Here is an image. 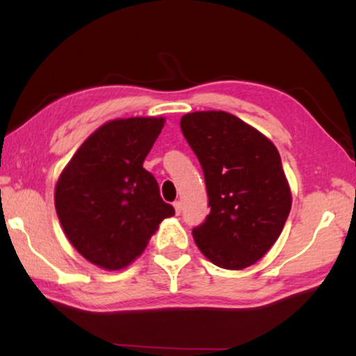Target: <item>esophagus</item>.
<instances>
[{
	"label": "esophagus",
	"instance_id": "1",
	"mask_svg": "<svg viewBox=\"0 0 356 356\" xmlns=\"http://www.w3.org/2000/svg\"><path fill=\"white\" fill-rule=\"evenodd\" d=\"M173 207H175V212H177V216H179V213H181V202L175 201L173 202Z\"/></svg>",
	"mask_w": 356,
	"mask_h": 356
}]
</instances>
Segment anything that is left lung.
Listing matches in <instances>:
<instances>
[{"label": "left lung", "mask_w": 356, "mask_h": 356, "mask_svg": "<svg viewBox=\"0 0 356 356\" xmlns=\"http://www.w3.org/2000/svg\"><path fill=\"white\" fill-rule=\"evenodd\" d=\"M201 162L211 213L193 230L212 264L241 270L256 264L280 236L291 191L270 139L227 111H194L179 121Z\"/></svg>", "instance_id": "left-lung-1"}]
</instances>
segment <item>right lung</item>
<instances>
[{
    "label": "right lung",
    "instance_id": "add662e5",
    "mask_svg": "<svg viewBox=\"0 0 356 356\" xmlns=\"http://www.w3.org/2000/svg\"><path fill=\"white\" fill-rule=\"evenodd\" d=\"M163 116L118 118L87 138L63 170L55 207L77 252L105 270H120L143 254L175 209L143 167Z\"/></svg>",
    "mask_w": 356,
    "mask_h": 356
}]
</instances>
